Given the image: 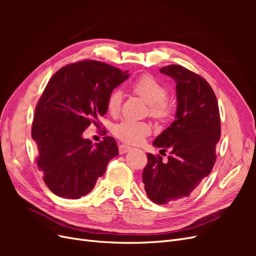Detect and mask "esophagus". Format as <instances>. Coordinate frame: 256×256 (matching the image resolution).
Returning a JSON list of instances; mask_svg holds the SVG:
<instances>
[{
    "mask_svg": "<svg viewBox=\"0 0 256 256\" xmlns=\"http://www.w3.org/2000/svg\"><path fill=\"white\" fill-rule=\"evenodd\" d=\"M118 150H120V154H126L127 152H129V150H131V147L128 146V145L122 144V145H120Z\"/></svg>",
    "mask_w": 256,
    "mask_h": 256,
    "instance_id": "34e87169",
    "label": "esophagus"
}]
</instances>
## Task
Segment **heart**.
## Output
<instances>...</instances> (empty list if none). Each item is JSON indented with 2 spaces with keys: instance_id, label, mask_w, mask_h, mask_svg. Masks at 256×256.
Instances as JSON below:
<instances>
[{
  "instance_id": "heart-1",
  "label": "heart",
  "mask_w": 256,
  "mask_h": 256,
  "mask_svg": "<svg viewBox=\"0 0 256 256\" xmlns=\"http://www.w3.org/2000/svg\"><path fill=\"white\" fill-rule=\"evenodd\" d=\"M131 90L144 102L148 104L150 115L157 120H166L172 112V106L166 99L168 90L160 82L152 76L144 74L138 78L132 84ZM122 95L120 90H114L108 99V110L110 113H118L122 106ZM113 134L122 142L136 144L142 138L150 134V126L145 122L134 120H124L114 125Z\"/></svg>"
}]
</instances>
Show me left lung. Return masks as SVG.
<instances>
[{
    "instance_id": "left-lung-1",
    "label": "left lung",
    "mask_w": 256,
    "mask_h": 256,
    "mask_svg": "<svg viewBox=\"0 0 256 256\" xmlns=\"http://www.w3.org/2000/svg\"><path fill=\"white\" fill-rule=\"evenodd\" d=\"M160 72L176 82L175 120L152 143L170 150L166 162L147 154L142 180L147 196L158 205L189 196L216 162L221 126L218 102L208 82L180 65L162 67Z\"/></svg>"
}]
</instances>
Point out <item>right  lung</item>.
Wrapping results in <instances>:
<instances>
[{"label":"right lung","mask_w":256,"mask_h":256,"mask_svg":"<svg viewBox=\"0 0 256 256\" xmlns=\"http://www.w3.org/2000/svg\"><path fill=\"white\" fill-rule=\"evenodd\" d=\"M128 78V72L82 60L60 68L48 82L36 106L32 138L37 166L54 194L72 200L86 196L118 154L113 138L92 145L82 134L106 113L112 90Z\"/></svg>","instance_id":"obj_1"}]
</instances>
